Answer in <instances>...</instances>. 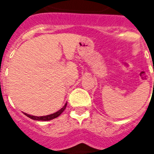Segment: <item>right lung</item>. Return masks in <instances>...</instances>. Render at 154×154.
I'll use <instances>...</instances> for the list:
<instances>
[{
  "mask_svg": "<svg viewBox=\"0 0 154 154\" xmlns=\"http://www.w3.org/2000/svg\"><path fill=\"white\" fill-rule=\"evenodd\" d=\"M66 106H67V103L64 105V106L63 108H61L60 110H57V112H55L54 114H51V115H48V116H30L27 113H25V115L26 116H28L29 118H30L32 119H35V120H41V121H48V120H51V119H54L55 118H57L58 116H60L61 114L63 113L64 111V110L66 109Z\"/></svg>",
  "mask_w": 154,
  "mask_h": 154,
  "instance_id": "1",
  "label": "right lung"
}]
</instances>
